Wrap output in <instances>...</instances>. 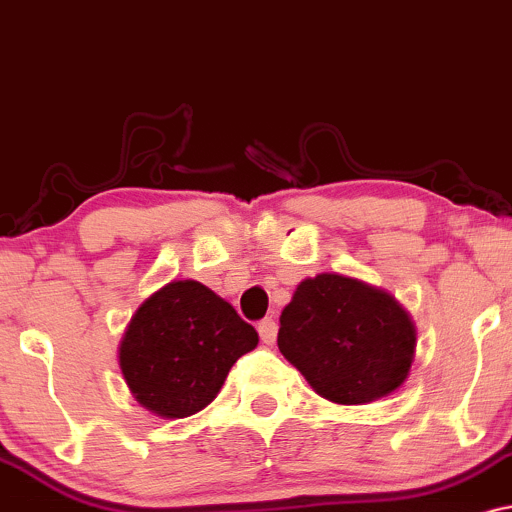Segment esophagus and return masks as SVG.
<instances>
[{"label": "esophagus", "instance_id": "obj_1", "mask_svg": "<svg viewBox=\"0 0 512 512\" xmlns=\"http://www.w3.org/2000/svg\"><path fill=\"white\" fill-rule=\"evenodd\" d=\"M258 335H261V340L266 342V345H273L275 338H278V321H275V318H263V321L258 323Z\"/></svg>", "mask_w": 512, "mask_h": 512}]
</instances>
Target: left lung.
I'll list each match as a JSON object with an SVG mask.
<instances>
[{
	"mask_svg": "<svg viewBox=\"0 0 512 512\" xmlns=\"http://www.w3.org/2000/svg\"><path fill=\"white\" fill-rule=\"evenodd\" d=\"M407 311L366 282L321 273L282 309L278 347L318 395L364 405L402 386L414 357Z\"/></svg>",
	"mask_w": 512,
	"mask_h": 512,
	"instance_id": "8db88e82",
	"label": "left lung"
}]
</instances>
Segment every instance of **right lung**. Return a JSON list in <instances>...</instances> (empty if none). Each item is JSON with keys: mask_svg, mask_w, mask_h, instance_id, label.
<instances>
[{"mask_svg": "<svg viewBox=\"0 0 512 512\" xmlns=\"http://www.w3.org/2000/svg\"><path fill=\"white\" fill-rule=\"evenodd\" d=\"M258 345V333L225 299L196 280L170 282L131 318L119 366L150 412L182 419L220 393L232 364Z\"/></svg>", "mask_w": 512, "mask_h": 512, "instance_id": "obj_1", "label": "right lung"}]
</instances>
